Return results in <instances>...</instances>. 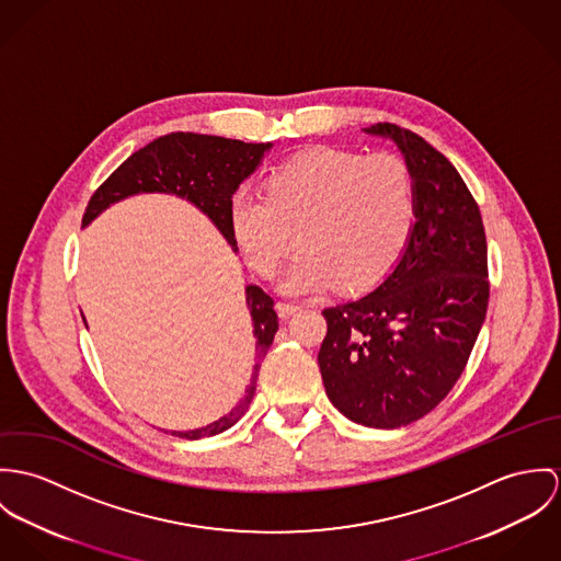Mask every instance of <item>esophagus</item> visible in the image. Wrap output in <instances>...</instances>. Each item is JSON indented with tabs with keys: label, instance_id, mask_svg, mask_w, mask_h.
I'll use <instances>...</instances> for the list:
<instances>
[{
	"label": "esophagus",
	"instance_id": "obj_1",
	"mask_svg": "<svg viewBox=\"0 0 561 561\" xmlns=\"http://www.w3.org/2000/svg\"><path fill=\"white\" fill-rule=\"evenodd\" d=\"M275 310H277V316H279V318H290L293 313H297V311H299V308H297V306H293V304H277V306H275Z\"/></svg>",
	"mask_w": 561,
	"mask_h": 561
}]
</instances>
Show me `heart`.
<instances>
[{"instance_id":"b5f03b06","label":"heart","mask_w":561,"mask_h":561,"mask_svg":"<svg viewBox=\"0 0 561 561\" xmlns=\"http://www.w3.org/2000/svg\"><path fill=\"white\" fill-rule=\"evenodd\" d=\"M228 219L248 264L264 277L275 275L295 239L286 295H320L335 282L357 290L378 282L407 248L415 185L396 154L313 148L275 168L264 195L239 191Z\"/></svg>"}]
</instances>
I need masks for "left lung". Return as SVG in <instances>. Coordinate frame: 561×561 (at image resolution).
I'll return each instance as SVG.
<instances>
[{
  "label": "left lung",
  "mask_w": 561,
  "mask_h": 561,
  "mask_svg": "<svg viewBox=\"0 0 561 561\" xmlns=\"http://www.w3.org/2000/svg\"><path fill=\"white\" fill-rule=\"evenodd\" d=\"M364 130L402 152L415 224L373 293L322 311L318 366L342 415L389 431L428 415L469 362L489 308L486 234L471 191L424 137L389 123Z\"/></svg>",
  "instance_id": "obj_1"
}]
</instances>
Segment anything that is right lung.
<instances>
[{
	"label": "right lung",
	"instance_id": "obj_1",
	"mask_svg": "<svg viewBox=\"0 0 561 561\" xmlns=\"http://www.w3.org/2000/svg\"><path fill=\"white\" fill-rule=\"evenodd\" d=\"M268 144H245L217 135L170 133L133 152L125 163L94 191L83 213V228L90 226L112 204L139 193H168L191 202L221 232L232 251H239L230 230V199L245 179L257 170L262 157L271 150ZM245 304L255 337V366L241 402L217 422L195 431H172L181 438H202L232 428L250 409L255 393L260 362L277 333V313L273 299L257 286H245Z\"/></svg>",
	"mask_w": 561,
	"mask_h": 561
}]
</instances>
